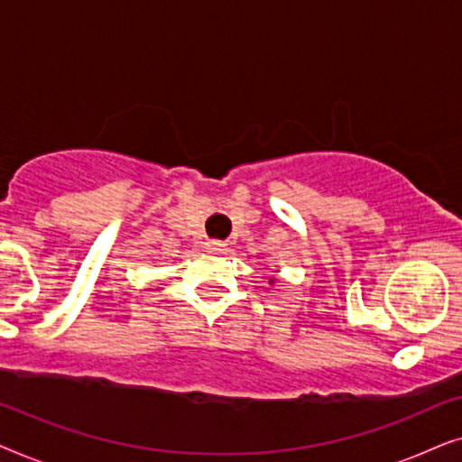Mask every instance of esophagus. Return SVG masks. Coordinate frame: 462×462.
<instances>
[{
    "label": "esophagus",
    "instance_id": "1",
    "mask_svg": "<svg viewBox=\"0 0 462 462\" xmlns=\"http://www.w3.org/2000/svg\"><path fill=\"white\" fill-rule=\"evenodd\" d=\"M226 250V244L225 242H217V239H212V242H206V252H212V254H220V252Z\"/></svg>",
    "mask_w": 462,
    "mask_h": 462
}]
</instances>
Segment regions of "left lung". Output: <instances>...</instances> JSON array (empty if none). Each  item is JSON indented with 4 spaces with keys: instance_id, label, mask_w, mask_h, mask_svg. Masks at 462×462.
<instances>
[{
    "instance_id": "8db88e82",
    "label": "left lung",
    "mask_w": 462,
    "mask_h": 462,
    "mask_svg": "<svg viewBox=\"0 0 462 462\" xmlns=\"http://www.w3.org/2000/svg\"><path fill=\"white\" fill-rule=\"evenodd\" d=\"M269 283H271V286H273V283H275V277H269Z\"/></svg>"
}]
</instances>
